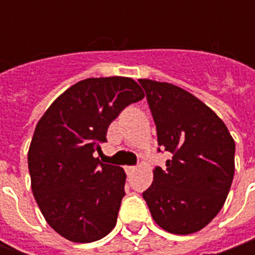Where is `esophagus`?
<instances>
[{"label": "esophagus", "instance_id": "1", "mask_svg": "<svg viewBox=\"0 0 255 255\" xmlns=\"http://www.w3.org/2000/svg\"><path fill=\"white\" fill-rule=\"evenodd\" d=\"M125 170H126L128 174H132L133 171L136 170V166H126V167H125Z\"/></svg>", "mask_w": 255, "mask_h": 255}]
</instances>
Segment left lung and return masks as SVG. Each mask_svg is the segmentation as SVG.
Masks as SVG:
<instances>
[{
  "instance_id": "8db88e82",
  "label": "left lung",
  "mask_w": 255,
  "mask_h": 255,
  "mask_svg": "<svg viewBox=\"0 0 255 255\" xmlns=\"http://www.w3.org/2000/svg\"><path fill=\"white\" fill-rule=\"evenodd\" d=\"M139 82L159 146L171 153L164 170H153L152 186L143 191V199L163 230L193 234L219 214L227 199L236 143L224 122L194 95L167 82Z\"/></svg>"
}]
</instances>
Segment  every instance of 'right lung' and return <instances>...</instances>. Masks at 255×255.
Returning a JSON list of instances; mask_svg holds the SVG:
<instances>
[{"label":"right lung","mask_w":255,"mask_h":255,"mask_svg":"<svg viewBox=\"0 0 255 255\" xmlns=\"http://www.w3.org/2000/svg\"><path fill=\"white\" fill-rule=\"evenodd\" d=\"M144 92L132 78H88L36 123L28 150L31 187L46 223L66 240L92 243L116 226L126 173L95 157L109 125Z\"/></svg>","instance_id":"1"}]
</instances>
